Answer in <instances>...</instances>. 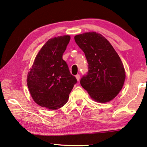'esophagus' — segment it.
<instances>
[{
  "label": "esophagus",
  "instance_id": "obj_1",
  "mask_svg": "<svg viewBox=\"0 0 147 147\" xmlns=\"http://www.w3.org/2000/svg\"><path fill=\"white\" fill-rule=\"evenodd\" d=\"M76 79H77V80L79 81V80H80V76L79 75V74H77V75L76 76Z\"/></svg>",
  "mask_w": 147,
  "mask_h": 147
}]
</instances>
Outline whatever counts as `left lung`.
I'll return each mask as SVG.
<instances>
[{
	"instance_id": "obj_1",
	"label": "left lung",
	"mask_w": 147,
	"mask_h": 147,
	"mask_svg": "<svg viewBox=\"0 0 147 147\" xmlns=\"http://www.w3.org/2000/svg\"><path fill=\"white\" fill-rule=\"evenodd\" d=\"M74 39L88 63V74L81 79V86L95 101H111L125 80V68L118 54L105 37L95 32L76 35Z\"/></svg>"
}]
</instances>
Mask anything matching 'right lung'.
I'll use <instances>...</instances> for the list:
<instances>
[{
	"mask_svg": "<svg viewBox=\"0 0 147 147\" xmlns=\"http://www.w3.org/2000/svg\"><path fill=\"white\" fill-rule=\"evenodd\" d=\"M69 36L51 38L42 46L27 76V86L34 101L41 107L55 110L67 103L77 83L62 56Z\"/></svg>",
	"mask_w": 147,
	"mask_h": 147,
	"instance_id": "1",
	"label": "right lung"
}]
</instances>
